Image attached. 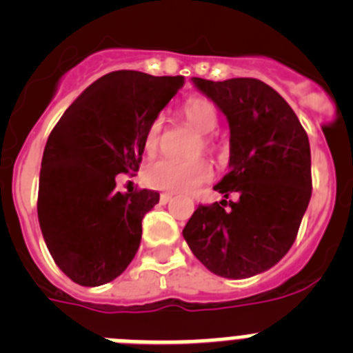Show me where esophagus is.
<instances>
[{"label": "esophagus", "mask_w": 353, "mask_h": 353, "mask_svg": "<svg viewBox=\"0 0 353 353\" xmlns=\"http://www.w3.org/2000/svg\"><path fill=\"white\" fill-rule=\"evenodd\" d=\"M171 198H173V194H170V192H162L161 198H159V199H161V203H168Z\"/></svg>", "instance_id": "esophagus-1"}]
</instances>
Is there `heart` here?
<instances>
[{
    "label": "heart",
    "instance_id": "1",
    "mask_svg": "<svg viewBox=\"0 0 353 353\" xmlns=\"http://www.w3.org/2000/svg\"><path fill=\"white\" fill-rule=\"evenodd\" d=\"M182 117L185 123L196 132H199V139L196 141L194 154L212 152L214 150V139L210 138L212 130L217 127L219 114L217 109L208 99L194 97L189 99L182 105ZM162 134V118L157 117L150 121L145 130L143 146L148 155L157 154L161 145ZM212 179V168L205 159H192V161H174V159H159L152 162L145 170V180L150 187L159 191H191L194 187L208 182Z\"/></svg>",
    "mask_w": 353,
    "mask_h": 353
}]
</instances>
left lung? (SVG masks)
I'll list each match as a JSON object with an SVG mask.
<instances>
[{
  "label": "left lung",
  "instance_id": "obj_1",
  "mask_svg": "<svg viewBox=\"0 0 353 353\" xmlns=\"http://www.w3.org/2000/svg\"><path fill=\"white\" fill-rule=\"evenodd\" d=\"M192 83L230 123V171L214 187L224 199L199 205L183 239L210 272L256 276L295 242L311 199L310 139L288 102L263 81Z\"/></svg>",
  "mask_w": 353,
  "mask_h": 353
}]
</instances>
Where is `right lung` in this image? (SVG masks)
Masks as SVG:
<instances>
[{
    "label": "right lung",
    "instance_id": "right-lung-1",
    "mask_svg": "<svg viewBox=\"0 0 353 353\" xmlns=\"http://www.w3.org/2000/svg\"><path fill=\"white\" fill-rule=\"evenodd\" d=\"M182 86V76L109 72L49 134L37 212L52 260L77 285L113 281L136 256L141 221L159 203V192L121 194L114 179L139 170L146 127Z\"/></svg>",
    "mask_w": 353,
    "mask_h": 353
}]
</instances>
